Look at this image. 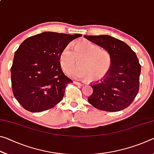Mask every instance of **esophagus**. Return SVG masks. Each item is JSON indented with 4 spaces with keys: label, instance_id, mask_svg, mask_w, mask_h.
I'll list each match as a JSON object with an SVG mask.
<instances>
[{
    "label": "esophagus",
    "instance_id": "esophagus-1",
    "mask_svg": "<svg viewBox=\"0 0 154 154\" xmlns=\"http://www.w3.org/2000/svg\"><path fill=\"white\" fill-rule=\"evenodd\" d=\"M74 83H75V85H83V84H82V83H81L79 82H74Z\"/></svg>",
    "mask_w": 154,
    "mask_h": 154
}]
</instances>
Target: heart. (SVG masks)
<instances>
[{
    "label": "heart",
    "instance_id": "b5f03b06",
    "mask_svg": "<svg viewBox=\"0 0 154 154\" xmlns=\"http://www.w3.org/2000/svg\"><path fill=\"white\" fill-rule=\"evenodd\" d=\"M71 75L91 82H96L105 76L111 67V58L107 51L100 49L89 41H80L75 44L73 51L69 45L62 49L60 55V64L63 71L69 73L77 66Z\"/></svg>",
    "mask_w": 154,
    "mask_h": 154
}]
</instances>
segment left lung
<instances>
[{"mask_svg":"<svg viewBox=\"0 0 154 154\" xmlns=\"http://www.w3.org/2000/svg\"><path fill=\"white\" fill-rule=\"evenodd\" d=\"M84 37L105 49L111 61L104 79L91 85L93 93L88 101L95 108L105 111L127 108L139 89L140 65L135 52L126 43L109 35H84Z\"/></svg>","mask_w":154,"mask_h":154,"instance_id":"1","label":"left lung"}]
</instances>
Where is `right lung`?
I'll return each instance as SVG.
<instances>
[{
    "instance_id": "1",
    "label": "right lung",
    "mask_w": 154,
    "mask_h": 154,
    "mask_svg": "<svg viewBox=\"0 0 154 154\" xmlns=\"http://www.w3.org/2000/svg\"><path fill=\"white\" fill-rule=\"evenodd\" d=\"M82 36L44 32L21 43L11 68V85L15 98L25 109L41 112L62 100L66 85L72 82L62 71L60 55Z\"/></svg>"
}]
</instances>
